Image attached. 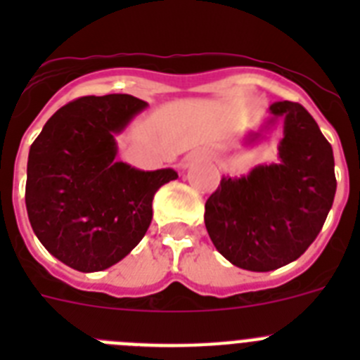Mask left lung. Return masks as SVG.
<instances>
[{
    "label": "left lung",
    "mask_w": 360,
    "mask_h": 360,
    "mask_svg": "<svg viewBox=\"0 0 360 360\" xmlns=\"http://www.w3.org/2000/svg\"><path fill=\"white\" fill-rule=\"evenodd\" d=\"M270 113L269 124L283 120L279 162L221 178L203 214L216 250L252 272L295 262L323 229L337 189L332 146L314 117L290 101L274 103Z\"/></svg>",
    "instance_id": "8db88e82"
}]
</instances>
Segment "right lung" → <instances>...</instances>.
Here are the masks:
<instances>
[{
	"label": "right lung",
	"instance_id": "add662e5",
	"mask_svg": "<svg viewBox=\"0 0 360 360\" xmlns=\"http://www.w3.org/2000/svg\"><path fill=\"white\" fill-rule=\"evenodd\" d=\"M148 104L126 94L59 108L30 146L25 202L43 247L79 272L119 263L144 238L153 196L178 178L117 162L115 135Z\"/></svg>",
	"mask_w": 360,
	"mask_h": 360
}]
</instances>
